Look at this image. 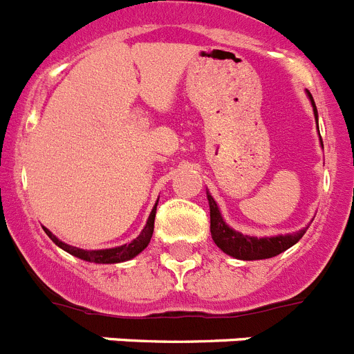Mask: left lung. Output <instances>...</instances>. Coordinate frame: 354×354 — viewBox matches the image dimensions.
I'll list each match as a JSON object with an SVG mask.
<instances>
[{
	"instance_id": "obj_1",
	"label": "left lung",
	"mask_w": 354,
	"mask_h": 354,
	"mask_svg": "<svg viewBox=\"0 0 354 354\" xmlns=\"http://www.w3.org/2000/svg\"><path fill=\"white\" fill-rule=\"evenodd\" d=\"M308 98L314 107V114L317 120V109L314 104V98L308 93ZM323 142V141H321ZM208 203H209V231H212V238L216 243V247L224 250L229 256L236 257V259L243 261H254V259H268V257L279 256L280 252L288 250L289 247L296 243L305 234L308 227L301 229L292 234H286V236H272V238H254V236H245L241 232L232 231L224 218L221 216L218 206L213 201V197L208 194Z\"/></svg>"
}]
</instances>
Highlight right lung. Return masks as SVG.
<instances>
[{"instance_id":"obj_1","label":"right lung","mask_w":354,"mask_h":354,"mask_svg":"<svg viewBox=\"0 0 354 354\" xmlns=\"http://www.w3.org/2000/svg\"><path fill=\"white\" fill-rule=\"evenodd\" d=\"M155 213H157V205L149 213V218L146 222L145 229L133 241H130L129 245H122V247L116 248H106V250H82V248H75L72 245H66L63 241H59L58 238L54 236L49 229L44 227V231L47 232V236L54 241V243L62 247L63 250H66L72 256L79 257V259L90 261V263H102V264H111V263H122V261H129L132 257L138 256L139 252H142L146 247H148L149 240H151V234H153V224H155Z\"/></svg>"}]
</instances>
